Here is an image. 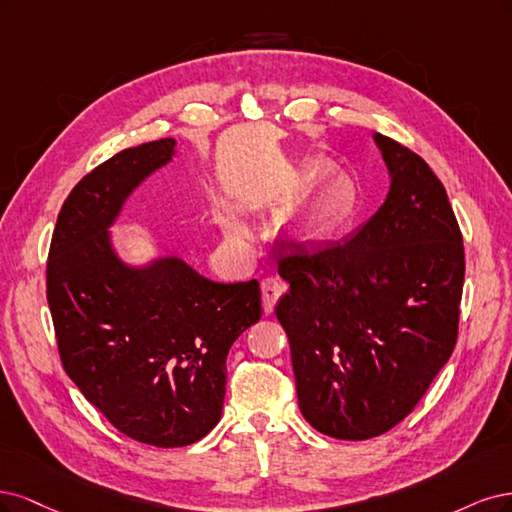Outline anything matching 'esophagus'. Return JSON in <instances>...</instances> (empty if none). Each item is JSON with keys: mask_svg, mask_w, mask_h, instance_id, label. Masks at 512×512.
<instances>
[{"mask_svg": "<svg viewBox=\"0 0 512 512\" xmlns=\"http://www.w3.org/2000/svg\"><path fill=\"white\" fill-rule=\"evenodd\" d=\"M285 289H287L285 283L278 276H266L261 280V300H263V310H266V315H272L274 306L280 295L285 293Z\"/></svg>", "mask_w": 512, "mask_h": 512, "instance_id": "34e87169", "label": "esophagus"}]
</instances>
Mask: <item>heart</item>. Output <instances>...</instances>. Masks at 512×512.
Returning <instances> with one entry per match:
<instances>
[{
  "label": "heart",
  "instance_id": "heart-1",
  "mask_svg": "<svg viewBox=\"0 0 512 512\" xmlns=\"http://www.w3.org/2000/svg\"><path fill=\"white\" fill-rule=\"evenodd\" d=\"M357 212V189L349 176H334L325 180L312 202V225L319 232H334L353 219ZM227 232L234 238H244L246 229L238 221H227Z\"/></svg>",
  "mask_w": 512,
  "mask_h": 512
}]
</instances>
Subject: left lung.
Returning a JSON list of instances; mask_svg holds the SVG:
<instances>
[{
  "instance_id": "obj_1",
  "label": "left lung",
  "mask_w": 512,
  "mask_h": 512,
  "mask_svg": "<svg viewBox=\"0 0 512 512\" xmlns=\"http://www.w3.org/2000/svg\"><path fill=\"white\" fill-rule=\"evenodd\" d=\"M391 176L385 204L344 242L278 253L285 327L304 419L338 440L389 432L447 364L459 325L464 244L438 176L374 134Z\"/></svg>"
}]
</instances>
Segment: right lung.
I'll list each match as a JSON object with an SVG mask.
<instances>
[{
  "mask_svg": "<svg viewBox=\"0 0 512 512\" xmlns=\"http://www.w3.org/2000/svg\"><path fill=\"white\" fill-rule=\"evenodd\" d=\"M176 140L125 148L63 202L46 263L61 364L125 436L187 447L221 419L225 359L261 319L259 283H214L178 257L144 268L117 255L108 227L127 197L174 157Z\"/></svg>",
  "mask_w": 512,
  "mask_h": 512,
  "instance_id": "1",
  "label": "right lung"
}]
</instances>
